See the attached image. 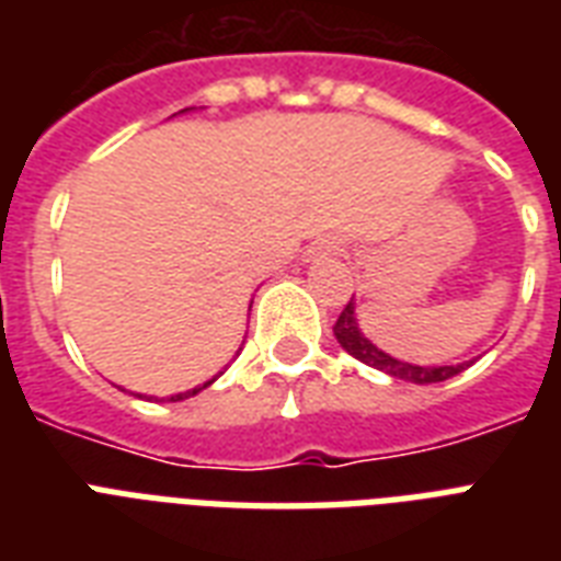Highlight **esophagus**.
Wrapping results in <instances>:
<instances>
[{
  "label": "esophagus",
  "instance_id": "obj_1",
  "mask_svg": "<svg viewBox=\"0 0 561 561\" xmlns=\"http://www.w3.org/2000/svg\"><path fill=\"white\" fill-rule=\"evenodd\" d=\"M337 241H334V238H323V241H317L314 244V253H323V255H332V253H337Z\"/></svg>",
  "mask_w": 561,
  "mask_h": 561
}]
</instances>
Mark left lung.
<instances>
[{"label": "left lung", "instance_id": "left-lung-1", "mask_svg": "<svg viewBox=\"0 0 561 561\" xmlns=\"http://www.w3.org/2000/svg\"><path fill=\"white\" fill-rule=\"evenodd\" d=\"M334 337L341 343L343 350L350 352L352 358H358L360 364L367 367L381 369V373L399 378V381H413V383H436L448 381L457 373L469 367V364H457V367H419V364H408V360H399L381 352L369 337H364V329L358 325V317H355V302L350 299V306L343 308L337 323H334Z\"/></svg>", "mask_w": 561, "mask_h": 561}]
</instances>
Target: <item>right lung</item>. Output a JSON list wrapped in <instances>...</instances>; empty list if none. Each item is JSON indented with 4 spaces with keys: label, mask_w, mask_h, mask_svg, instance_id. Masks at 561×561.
<instances>
[{
    "label": "right lung",
    "mask_w": 561,
    "mask_h": 561,
    "mask_svg": "<svg viewBox=\"0 0 561 561\" xmlns=\"http://www.w3.org/2000/svg\"><path fill=\"white\" fill-rule=\"evenodd\" d=\"M180 113H186V110H180ZM215 378H218V375H215ZM215 378H209V381H203L201 387H194V390H186V392H178V396H171L169 401H183V399H188V396H197V392L201 390H206V387H209L211 381H215Z\"/></svg>",
    "instance_id": "1"
}]
</instances>
